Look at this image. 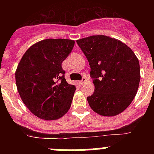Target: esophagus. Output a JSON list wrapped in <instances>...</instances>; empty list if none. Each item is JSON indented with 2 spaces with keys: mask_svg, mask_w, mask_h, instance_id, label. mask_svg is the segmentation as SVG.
<instances>
[{
  "mask_svg": "<svg viewBox=\"0 0 154 154\" xmlns=\"http://www.w3.org/2000/svg\"><path fill=\"white\" fill-rule=\"evenodd\" d=\"M85 82H86V79H85V78H83L82 80L79 81V83L80 85H82L83 83H85Z\"/></svg>",
  "mask_w": 154,
  "mask_h": 154,
  "instance_id": "34e87169",
  "label": "esophagus"
}]
</instances>
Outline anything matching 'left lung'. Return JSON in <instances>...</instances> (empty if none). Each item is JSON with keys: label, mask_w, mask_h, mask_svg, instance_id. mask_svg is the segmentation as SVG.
Masks as SVG:
<instances>
[{"label": "left lung", "mask_w": 154, "mask_h": 154, "mask_svg": "<svg viewBox=\"0 0 154 154\" xmlns=\"http://www.w3.org/2000/svg\"><path fill=\"white\" fill-rule=\"evenodd\" d=\"M89 61L95 91L87 100L94 112L114 116L133 100L140 81V63L130 47L106 35L76 41Z\"/></svg>", "instance_id": "1"}]
</instances>
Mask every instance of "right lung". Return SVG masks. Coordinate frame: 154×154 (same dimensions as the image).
<instances>
[{
    "mask_svg": "<svg viewBox=\"0 0 154 154\" xmlns=\"http://www.w3.org/2000/svg\"><path fill=\"white\" fill-rule=\"evenodd\" d=\"M75 41L48 38L25 51L15 72L18 93L27 108L45 120L60 119L71 107L76 89L65 79L62 63Z\"/></svg>",
    "mask_w": 154,
    "mask_h": 154,
    "instance_id": "right-lung-1",
    "label": "right lung"
}]
</instances>
